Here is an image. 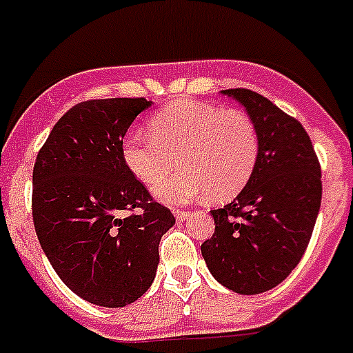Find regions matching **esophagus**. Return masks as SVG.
<instances>
[{
  "instance_id": "esophagus-1",
  "label": "esophagus",
  "mask_w": 353,
  "mask_h": 353,
  "mask_svg": "<svg viewBox=\"0 0 353 353\" xmlns=\"http://www.w3.org/2000/svg\"><path fill=\"white\" fill-rule=\"evenodd\" d=\"M174 216H176L177 221H185L188 218V210L181 209H174Z\"/></svg>"
}]
</instances>
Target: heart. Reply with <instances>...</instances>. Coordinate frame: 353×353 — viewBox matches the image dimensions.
Wrapping results in <instances>:
<instances>
[{"instance_id":"b5f03b06","label":"heart","mask_w":353,"mask_h":353,"mask_svg":"<svg viewBox=\"0 0 353 353\" xmlns=\"http://www.w3.org/2000/svg\"><path fill=\"white\" fill-rule=\"evenodd\" d=\"M152 137L128 133L121 155L128 172L146 187L162 181L181 160L187 169L155 187L166 203L210 192L216 201L234 198L251 179L260 157V132L240 110L198 101L174 102L150 119Z\"/></svg>"}]
</instances>
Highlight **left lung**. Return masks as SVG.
<instances>
[{
  "label": "left lung",
  "instance_id": "8db88e82",
  "mask_svg": "<svg viewBox=\"0 0 353 353\" xmlns=\"http://www.w3.org/2000/svg\"><path fill=\"white\" fill-rule=\"evenodd\" d=\"M221 93L256 122L260 157L236 199L210 210L216 229L201 254L221 285L256 295L279 285L304 256L323 198L321 163L301 122L269 99L243 88Z\"/></svg>",
  "mask_w": 353,
  "mask_h": 353
}]
</instances>
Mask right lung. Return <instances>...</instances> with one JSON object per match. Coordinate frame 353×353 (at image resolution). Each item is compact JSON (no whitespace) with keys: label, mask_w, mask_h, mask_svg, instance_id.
I'll return each instance as SVG.
<instances>
[{"label":"right lung","mask_w":353,"mask_h":353,"mask_svg":"<svg viewBox=\"0 0 353 353\" xmlns=\"http://www.w3.org/2000/svg\"><path fill=\"white\" fill-rule=\"evenodd\" d=\"M152 102L95 99L54 124L32 170V221L52 269L84 301L122 307L154 282L176 218L128 172L122 139Z\"/></svg>","instance_id":"add662e5"}]
</instances>
